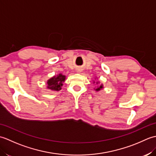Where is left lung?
Wrapping results in <instances>:
<instances>
[{
    "label": "left lung",
    "instance_id": "obj_1",
    "mask_svg": "<svg viewBox=\"0 0 156 156\" xmlns=\"http://www.w3.org/2000/svg\"><path fill=\"white\" fill-rule=\"evenodd\" d=\"M96 79V78H95ZM93 83L94 84V83H96V84H97V85H98V87H97V88H94V90H96V91H100V90H102V89H103L104 88V87H103V84H100V82H99V81H93Z\"/></svg>",
    "mask_w": 156,
    "mask_h": 156
}]
</instances>
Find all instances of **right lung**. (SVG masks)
<instances>
[{
	"mask_svg": "<svg viewBox=\"0 0 156 156\" xmlns=\"http://www.w3.org/2000/svg\"><path fill=\"white\" fill-rule=\"evenodd\" d=\"M66 76L62 74H59L56 76H54L49 78L47 81V88L51 90L59 91L62 89L63 83L66 80Z\"/></svg>",
	"mask_w": 156,
	"mask_h": 156,
	"instance_id": "add662e5",
	"label": "right lung"
}]
</instances>
